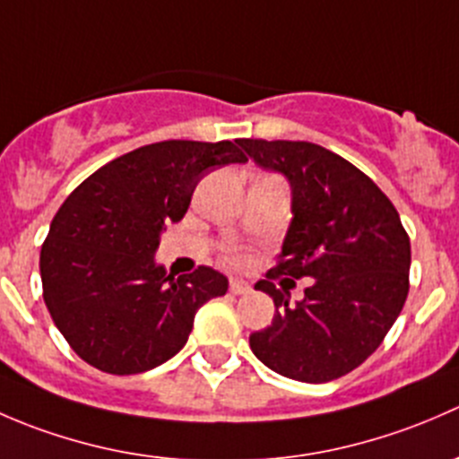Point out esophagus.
Returning a JSON list of instances; mask_svg holds the SVG:
<instances>
[{
    "mask_svg": "<svg viewBox=\"0 0 459 459\" xmlns=\"http://www.w3.org/2000/svg\"><path fill=\"white\" fill-rule=\"evenodd\" d=\"M229 290L233 295H247V293H251V284L244 280H239V277H230Z\"/></svg>",
    "mask_w": 459,
    "mask_h": 459,
    "instance_id": "1",
    "label": "esophagus"
}]
</instances>
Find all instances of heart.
Listing matches in <instances>:
<instances>
[{"label":"heart","instance_id":"heart-1","mask_svg":"<svg viewBox=\"0 0 459 459\" xmlns=\"http://www.w3.org/2000/svg\"><path fill=\"white\" fill-rule=\"evenodd\" d=\"M233 259H235V262H242L244 257H242V255H233Z\"/></svg>","mask_w":459,"mask_h":459}]
</instances>
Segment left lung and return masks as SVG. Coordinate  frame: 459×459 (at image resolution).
I'll list each match as a JSON object with an SVG mask.
<instances>
[{"mask_svg":"<svg viewBox=\"0 0 459 459\" xmlns=\"http://www.w3.org/2000/svg\"><path fill=\"white\" fill-rule=\"evenodd\" d=\"M257 166L284 175L293 220L277 266L259 280L275 316L251 335L259 362L284 377L331 382L382 344L409 295L411 242L400 215L368 175L311 142L238 140ZM280 274L313 276L295 307Z\"/></svg>","mask_w":459,"mask_h":459,"instance_id":"8db88e82","label":"left lung"}]
</instances>
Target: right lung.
Listing matches in <instances>:
<instances>
[{
	"mask_svg": "<svg viewBox=\"0 0 459 459\" xmlns=\"http://www.w3.org/2000/svg\"><path fill=\"white\" fill-rule=\"evenodd\" d=\"M248 157L238 143L169 140L135 148L86 178L41 244L44 302L91 367L135 375L184 349L197 308L229 290L208 266L173 277L155 264L164 224L188 211L197 182Z\"/></svg>",
	"mask_w": 459,
	"mask_h": 459,
	"instance_id": "right-lung-1",
	"label": "right lung"
}]
</instances>
